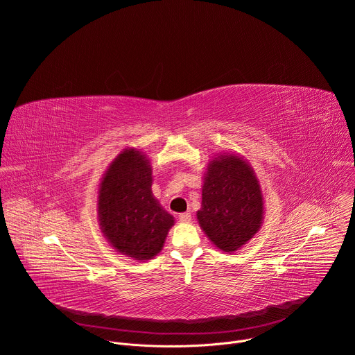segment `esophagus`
<instances>
[{"instance_id":"1","label":"esophagus","mask_w":355,"mask_h":355,"mask_svg":"<svg viewBox=\"0 0 355 355\" xmlns=\"http://www.w3.org/2000/svg\"><path fill=\"white\" fill-rule=\"evenodd\" d=\"M178 218H180V222H182V223H189L191 222V214L189 212L181 214Z\"/></svg>"}]
</instances>
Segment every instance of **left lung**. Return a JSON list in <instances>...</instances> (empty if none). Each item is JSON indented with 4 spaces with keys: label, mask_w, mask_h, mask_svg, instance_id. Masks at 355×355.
I'll use <instances>...</instances> for the list:
<instances>
[{
    "label": "left lung",
    "mask_w": 355,
    "mask_h": 355,
    "mask_svg": "<svg viewBox=\"0 0 355 355\" xmlns=\"http://www.w3.org/2000/svg\"><path fill=\"white\" fill-rule=\"evenodd\" d=\"M196 219L208 239L225 252L237 251L260 230L263 191L243 156L222 153L209 160Z\"/></svg>",
    "instance_id": "obj_1"
}]
</instances>
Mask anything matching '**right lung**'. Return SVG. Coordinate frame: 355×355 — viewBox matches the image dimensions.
Listing matches in <instances>:
<instances>
[{"mask_svg":"<svg viewBox=\"0 0 355 355\" xmlns=\"http://www.w3.org/2000/svg\"><path fill=\"white\" fill-rule=\"evenodd\" d=\"M151 184L150 160L130 147L115 157L98 185L101 232L119 254L139 261L156 257L174 226V216L160 205Z\"/></svg>","mask_w":355,"mask_h":355,"instance_id":"add662e5","label":"right lung"}]
</instances>
